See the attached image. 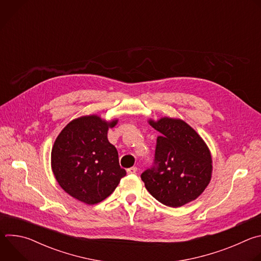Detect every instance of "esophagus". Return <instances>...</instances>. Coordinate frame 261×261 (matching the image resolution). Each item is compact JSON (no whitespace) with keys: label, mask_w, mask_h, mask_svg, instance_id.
<instances>
[{"label":"esophagus","mask_w":261,"mask_h":261,"mask_svg":"<svg viewBox=\"0 0 261 261\" xmlns=\"http://www.w3.org/2000/svg\"><path fill=\"white\" fill-rule=\"evenodd\" d=\"M137 171V167L136 166H133V167H130L127 169V173L128 174H132V173H135Z\"/></svg>","instance_id":"34e87169"}]
</instances>
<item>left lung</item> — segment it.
<instances>
[{
    "label": "left lung",
    "instance_id": "1",
    "mask_svg": "<svg viewBox=\"0 0 261 261\" xmlns=\"http://www.w3.org/2000/svg\"><path fill=\"white\" fill-rule=\"evenodd\" d=\"M160 132L154 165L140 177L146 190L161 203L178 207L196 199L212 177V156L198 133L179 119L148 120Z\"/></svg>",
    "mask_w": 261,
    "mask_h": 261
}]
</instances>
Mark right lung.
I'll return each instance as SVG.
<instances>
[{"label":"right lung","mask_w":261,"mask_h":261,"mask_svg":"<svg viewBox=\"0 0 261 261\" xmlns=\"http://www.w3.org/2000/svg\"><path fill=\"white\" fill-rule=\"evenodd\" d=\"M106 122L98 116L71 121L57 137L51 150V169L62 189L87 204L101 202L115 191L126 170L117 148L107 139Z\"/></svg>","instance_id":"obj_1"}]
</instances>
